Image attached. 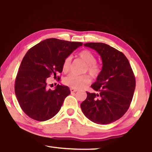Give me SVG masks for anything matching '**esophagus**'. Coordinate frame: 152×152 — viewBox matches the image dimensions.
I'll return each instance as SVG.
<instances>
[{
  "mask_svg": "<svg viewBox=\"0 0 152 152\" xmlns=\"http://www.w3.org/2000/svg\"><path fill=\"white\" fill-rule=\"evenodd\" d=\"M77 91H78V90L76 89V88H70V91H71V92H76Z\"/></svg>",
  "mask_w": 152,
  "mask_h": 152,
  "instance_id": "esophagus-1",
  "label": "esophagus"
}]
</instances>
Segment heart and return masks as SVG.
Returning a JSON list of instances; mask_svg holds the SVG:
<instances>
[{
  "mask_svg": "<svg viewBox=\"0 0 152 152\" xmlns=\"http://www.w3.org/2000/svg\"><path fill=\"white\" fill-rule=\"evenodd\" d=\"M79 57L82 59L87 64L86 70L91 74L92 76L96 77L101 72V68L99 66L96 64V58L91 51L84 50L79 53ZM71 57L66 58L64 60L62 64V70L64 73L68 72L71 65ZM91 80V76L88 74L83 75H76V74H71L66 76L64 80V82L66 85L71 87V88L80 89L85 87L87 84L90 83Z\"/></svg>",
  "mask_w": 152,
  "mask_h": 152,
  "instance_id": "b5f03b06",
  "label": "heart"
}]
</instances>
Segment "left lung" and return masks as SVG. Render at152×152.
Returning a JSON list of instances; mask_svg holds the SVG:
<instances>
[{"label": "left lung", "instance_id": "1", "mask_svg": "<svg viewBox=\"0 0 152 152\" xmlns=\"http://www.w3.org/2000/svg\"><path fill=\"white\" fill-rule=\"evenodd\" d=\"M96 50L101 56L102 67L91 87L98 93L86 92L80 104L84 115L97 124H109L127 112L135 88V78L126 56L103 43L84 44Z\"/></svg>", "mask_w": 152, "mask_h": 152}]
</instances>
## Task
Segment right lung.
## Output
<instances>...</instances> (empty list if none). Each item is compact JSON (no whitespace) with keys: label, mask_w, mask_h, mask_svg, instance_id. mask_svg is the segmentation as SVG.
I'll return each instance as SVG.
<instances>
[{"label":"right lung","mask_w":152,"mask_h":152,"mask_svg":"<svg viewBox=\"0 0 152 152\" xmlns=\"http://www.w3.org/2000/svg\"><path fill=\"white\" fill-rule=\"evenodd\" d=\"M82 45L81 42L50 38L27 51L18 71L15 92L20 108L30 118L45 121L60 110L70 89L61 84L53 91L48 89L46 80L51 74L61 73L64 60Z\"/></svg>","instance_id":"1"}]
</instances>
